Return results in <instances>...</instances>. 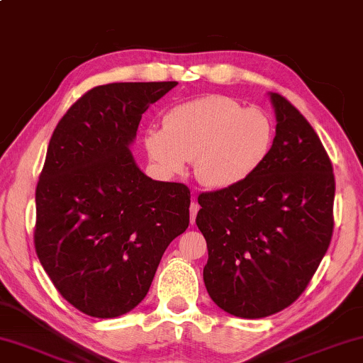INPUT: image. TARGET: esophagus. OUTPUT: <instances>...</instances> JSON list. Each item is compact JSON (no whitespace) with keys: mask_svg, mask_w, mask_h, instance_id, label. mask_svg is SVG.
Wrapping results in <instances>:
<instances>
[{"mask_svg":"<svg viewBox=\"0 0 363 363\" xmlns=\"http://www.w3.org/2000/svg\"><path fill=\"white\" fill-rule=\"evenodd\" d=\"M189 209H191V224H194L197 212H199V209H201V206H199V202H197L196 196H192V201H191V207H189Z\"/></svg>","mask_w":363,"mask_h":363,"instance_id":"esophagus-1","label":"esophagus"}]
</instances>
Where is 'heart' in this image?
<instances>
[{
  "label": "heart",
  "instance_id": "b5f03b06",
  "mask_svg": "<svg viewBox=\"0 0 363 363\" xmlns=\"http://www.w3.org/2000/svg\"><path fill=\"white\" fill-rule=\"evenodd\" d=\"M265 111L244 108L224 94H206L169 108L162 129L144 133L149 161L164 176H177L194 159L196 179L209 189H229L262 166L274 144Z\"/></svg>",
  "mask_w": 363,
  "mask_h": 363
}]
</instances>
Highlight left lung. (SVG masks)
<instances>
[{"mask_svg":"<svg viewBox=\"0 0 363 363\" xmlns=\"http://www.w3.org/2000/svg\"><path fill=\"white\" fill-rule=\"evenodd\" d=\"M275 138L262 166L240 184L197 197L196 224L209 259L204 284L222 311L277 313L301 297L330 245L335 177L317 133L270 93Z\"/></svg>","mask_w":363,"mask_h":363,"instance_id":"1","label":"left lung"}]
</instances>
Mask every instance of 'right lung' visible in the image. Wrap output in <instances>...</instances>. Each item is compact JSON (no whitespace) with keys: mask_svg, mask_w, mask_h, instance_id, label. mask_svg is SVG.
<instances>
[{"mask_svg":"<svg viewBox=\"0 0 363 363\" xmlns=\"http://www.w3.org/2000/svg\"><path fill=\"white\" fill-rule=\"evenodd\" d=\"M174 86H96L51 136L36 187L35 247L57 292L86 315L133 311L164 250L189 225V187L152 181L129 151L143 114Z\"/></svg>","mask_w":363,"mask_h":363,"instance_id":"add662e5","label":"right lung"}]
</instances>
